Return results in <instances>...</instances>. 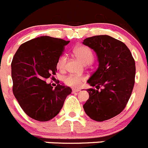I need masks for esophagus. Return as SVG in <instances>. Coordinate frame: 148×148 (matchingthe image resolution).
I'll use <instances>...</instances> for the list:
<instances>
[{"label": "esophagus", "instance_id": "1", "mask_svg": "<svg viewBox=\"0 0 148 148\" xmlns=\"http://www.w3.org/2000/svg\"><path fill=\"white\" fill-rule=\"evenodd\" d=\"M80 90L79 89H77V88H73L72 89V93H75V92H79Z\"/></svg>", "mask_w": 148, "mask_h": 148}]
</instances>
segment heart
Segmentation results:
<instances>
[{"label": "heart", "mask_w": 148, "mask_h": 148, "mask_svg": "<svg viewBox=\"0 0 148 148\" xmlns=\"http://www.w3.org/2000/svg\"><path fill=\"white\" fill-rule=\"evenodd\" d=\"M74 55L81 61L85 64L90 63L93 60V54L89 47L85 45H79L74 48ZM66 58L65 56H60L57 62V67L60 70L64 69L66 65ZM85 81V77L83 76L77 75V74H70L64 78V82L66 85L69 86L77 88L82 85V82Z\"/></svg>", "instance_id": "b5f03b06"}]
</instances>
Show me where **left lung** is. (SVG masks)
I'll list each match as a JSON object with an SVG mask.
<instances>
[{
    "label": "left lung",
    "mask_w": 148,
    "mask_h": 148,
    "mask_svg": "<svg viewBox=\"0 0 148 148\" xmlns=\"http://www.w3.org/2000/svg\"><path fill=\"white\" fill-rule=\"evenodd\" d=\"M82 43L96 52L99 63L88 80L92 88L87 90L89 99L83 108L91 119L101 122L126 106L134 85L135 61L126 45L110 36L89 37Z\"/></svg>",
    "instance_id": "left-lung-1"
}]
</instances>
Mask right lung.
I'll use <instances>...</instances> for the list:
<instances>
[{
  "label": "right lung",
  "mask_w": 148,
  "mask_h": 148,
  "mask_svg": "<svg viewBox=\"0 0 148 148\" xmlns=\"http://www.w3.org/2000/svg\"><path fill=\"white\" fill-rule=\"evenodd\" d=\"M69 43L61 38L40 36L20 45L12 62L13 93L30 118L45 122L52 119L71 93L68 86L55 89L46 79L57 71V62Z\"/></svg>",
  "instance_id": "add662e5"
}]
</instances>
